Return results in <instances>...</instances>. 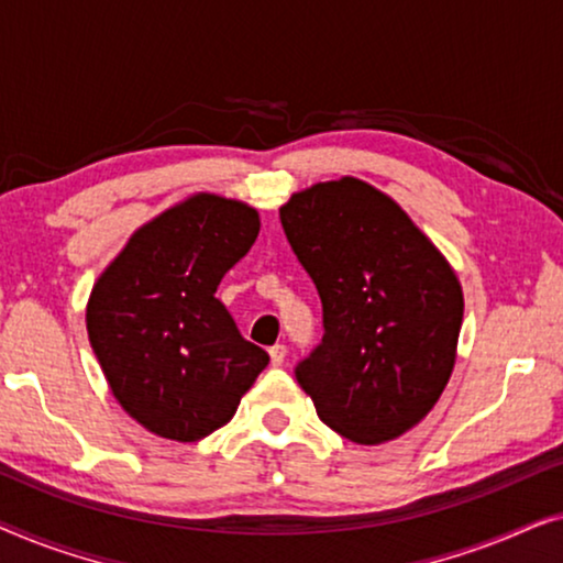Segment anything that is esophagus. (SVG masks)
<instances>
[{
  "label": "esophagus",
  "mask_w": 563,
  "mask_h": 563,
  "mask_svg": "<svg viewBox=\"0 0 563 563\" xmlns=\"http://www.w3.org/2000/svg\"><path fill=\"white\" fill-rule=\"evenodd\" d=\"M268 356H272V366H282L284 358H287V349L276 343V345H272V349H268Z\"/></svg>",
  "instance_id": "obj_1"
}]
</instances>
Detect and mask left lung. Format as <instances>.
Masks as SVG:
<instances>
[{"instance_id":"obj_1","label":"left lung","mask_w":563,"mask_h":563,"mask_svg":"<svg viewBox=\"0 0 563 563\" xmlns=\"http://www.w3.org/2000/svg\"><path fill=\"white\" fill-rule=\"evenodd\" d=\"M322 302V343L297 366L318 418L361 445L402 435L433 410L456 364L464 291L402 207L343 176L279 210Z\"/></svg>"}]
</instances>
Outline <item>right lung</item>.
I'll return each instance as SVG.
<instances>
[{
    "label": "right lung",
    "instance_id": "add662e5",
    "mask_svg": "<svg viewBox=\"0 0 563 563\" xmlns=\"http://www.w3.org/2000/svg\"><path fill=\"white\" fill-rule=\"evenodd\" d=\"M258 230L251 205L199 191L137 228L91 287V349L122 410L151 433L210 435L266 368L268 353L214 297Z\"/></svg>",
    "mask_w": 563,
    "mask_h": 563
}]
</instances>
